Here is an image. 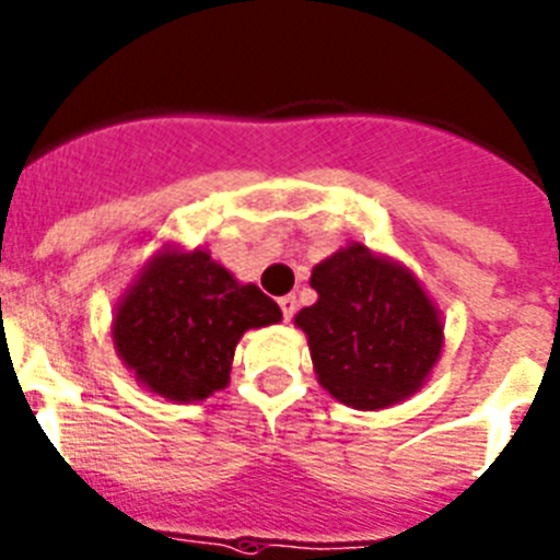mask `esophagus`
Segmentation results:
<instances>
[{
  "label": "esophagus",
  "instance_id": "1",
  "mask_svg": "<svg viewBox=\"0 0 560 560\" xmlns=\"http://www.w3.org/2000/svg\"><path fill=\"white\" fill-rule=\"evenodd\" d=\"M280 311H283V319L285 322L294 319V314H296V296H283V300H280Z\"/></svg>",
  "mask_w": 560,
  "mask_h": 560
}]
</instances>
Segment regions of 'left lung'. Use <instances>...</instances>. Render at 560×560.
I'll list each match as a JSON object with an SVG mask.
<instances>
[{"mask_svg": "<svg viewBox=\"0 0 560 560\" xmlns=\"http://www.w3.org/2000/svg\"><path fill=\"white\" fill-rule=\"evenodd\" d=\"M319 300L302 307L319 383L343 405L386 408L424 383L441 352L433 302L402 266L352 244L311 275Z\"/></svg>", "mask_w": 560, "mask_h": 560, "instance_id": "left-lung-1", "label": "left lung"}]
</instances>
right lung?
Here are the masks:
<instances>
[{"mask_svg":"<svg viewBox=\"0 0 560 560\" xmlns=\"http://www.w3.org/2000/svg\"><path fill=\"white\" fill-rule=\"evenodd\" d=\"M283 319L258 285H241L208 253L166 249L141 271L113 319V341L138 381L174 402L228 386L235 343Z\"/></svg>","mask_w":560,"mask_h":560,"instance_id":"add662e5","label":"right lung"}]
</instances>
